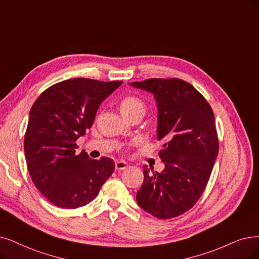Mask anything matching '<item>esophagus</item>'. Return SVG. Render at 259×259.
<instances>
[{"label":"esophagus","instance_id":"1","mask_svg":"<svg viewBox=\"0 0 259 259\" xmlns=\"http://www.w3.org/2000/svg\"><path fill=\"white\" fill-rule=\"evenodd\" d=\"M127 167V162L124 160L116 161V170H124Z\"/></svg>","mask_w":259,"mask_h":259}]
</instances>
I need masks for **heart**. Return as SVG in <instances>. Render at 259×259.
<instances>
[{"label": "heart", "mask_w": 259, "mask_h": 259, "mask_svg": "<svg viewBox=\"0 0 259 259\" xmlns=\"http://www.w3.org/2000/svg\"><path fill=\"white\" fill-rule=\"evenodd\" d=\"M119 109L123 116H127L130 113L141 111L144 113L146 111V103L137 96H127L123 98L119 103Z\"/></svg>", "instance_id": "b5f03b06"}]
</instances>
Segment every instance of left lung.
Instances as JSON below:
<instances>
[{
	"instance_id": "1",
	"label": "left lung",
	"mask_w": 259,
	"mask_h": 259,
	"mask_svg": "<svg viewBox=\"0 0 259 259\" xmlns=\"http://www.w3.org/2000/svg\"><path fill=\"white\" fill-rule=\"evenodd\" d=\"M132 86L148 90L158 104L157 139L162 172L143 167L144 180L136 200L158 219L188 211L207 185L219 152L218 134L209 103L189 82L180 78H148Z\"/></svg>"
}]
</instances>
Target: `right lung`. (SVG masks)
<instances>
[{"label":"right lung","instance_id":"add662e5","mask_svg":"<svg viewBox=\"0 0 259 259\" xmlns=\"http://www.w3.org/2000/svg\"><path fill=\"white\" fill-rule=\"evenodd\" d=\"M121 80L71 78L52 85L29 111L24 135L27 169L37 189L57 207L75 209L94 201L115 170L108 157L76 154L78 137L94 124L97 110Z\"/></svg>","mask_w":259,"mask_h":259}]
</instances>
